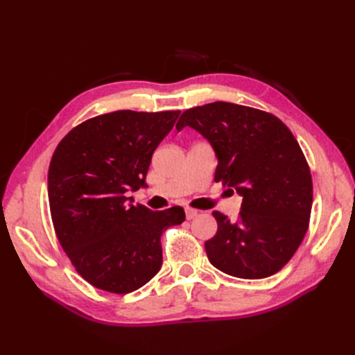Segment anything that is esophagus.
Listing matches in <instances>:
<instances>
[{
    "instance_id": "34e87169",
    "label": "esophagus",
    "mask_w": 355,
    "mask_h": 355,
    "mask_svg": "<svg viewBox=\"0 0 355 355\" xmlns=\"http://www.w3.org/2000/svg\"><path fill=\"white\" fill-rule=\"evenodd\" d=\"M185 214H187V219L188 220H191V219H194L197 214H198V210H196V209H185Z\"/></svg>"
}]
</instances>
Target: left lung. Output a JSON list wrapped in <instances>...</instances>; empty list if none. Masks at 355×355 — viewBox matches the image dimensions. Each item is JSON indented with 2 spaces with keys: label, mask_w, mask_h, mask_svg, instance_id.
I'll use <instances>...</instances> for the list:
<instances>
[{
  "label": "left lung",
  "mask_w": 355,
  "mask_h": 355,
  "mask_svg": "<svg viewBox=\"0 0 355 355\" xmlns=\"http://www.w3.org/2000/svg\"><path fill=\"white\" fill-rule=\"evenodd\" d=\"M187 125L216 153L214 180L243 197L235 222L213 211L218 232L204 244L210 263L247 280L278 272L302 243L313 207V179L295 136L275 115L230 102L187 110L176 128Z\"/></svg>",
  "instance_id": "8db88e82"
}]
</instances>
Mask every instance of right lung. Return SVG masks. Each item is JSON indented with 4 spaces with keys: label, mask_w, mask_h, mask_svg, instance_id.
Segmentation results:
<instances>
[{
    "label": "right lung",
    "mask_w": 355,
    "mask_h": 355,
    "mask_svg": "<svg viewBox=\"0 0 355 355\" xmlns=\"http://www.w3.org/2000/svg\"><path fill=\"white\" fill-rule=\"evenodd\" d=\"M180 111H115L73 127L49 167L53 227L85 282L125 295L146 284L163 263L161 235L185 220L175 206L153 211L127 204V191L146 187L159 142Z\"/></svg>",
    "instance_id": "1"
}]
</instances>
